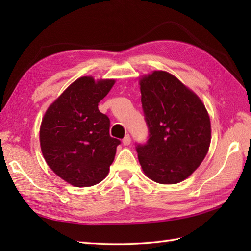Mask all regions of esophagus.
<instances>
[{
	"mask_svg": "<svg viewBox=\"0 0 251 251\" xmlns=\"http://www.w3.org/2000/svg\"><path fill=\"white\" fill-rule=\"evenodd\" d=\"M131 142V139H130V136L129 135H126L124 137V139H123V145L124 146H129Z\"/></svg>",
	"mask_w": 251,
	"mask_h": 251,
	"instance_id": "34e87169",
	"label": "esophagus"
}]
</instances>
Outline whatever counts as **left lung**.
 Masks as SVG:
<instances>
[{"instance_id": "8db88e82", "label": "left lung", "mask_w": 251, "mask_h": 251, "mask_svg": "<svg viewBox=\"0 0 251 251\" xmlns=\"http://www.w3.org/2000/svg\"><path fill=\"white\" fill-rule=\"evenodd\" d=\"M141 103L149 136L136 150L143 172L162 184L186 179L210 145V120L201 99L165 71L141 78Z\"/></svg>"}]
</instances>
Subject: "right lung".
Instances as JSON below:
<instances>
[{"instance_id": "obj_1", "label": "right lung", "mask_w": 251, "mask_h": 251, "mask_svg": "<svg viewBox=\"0 0 251 251\" xmlns=\"http://www.w3.org/2000/svg\"><path fill=\"white\" fill-rule=\"evenodd\" d=\"M114 85L83 76L73 82L46 111L40 129L42 153L57 176L74 186L101 182L121 141L110 136V119L98 103Z\"/></svg>"}]
</instances>
